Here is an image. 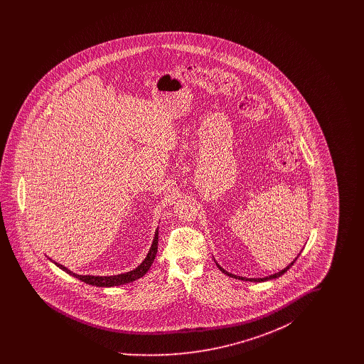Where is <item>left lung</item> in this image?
<instances>
[{
  "mask_svg": "<svg viewBox=\"0 0 364 364\" xmlns=\"http://www.w3.org/2000/svg\"><path fill=\"white\" fill-rule=\"evenodd\" d=\"M297 258H299V257H297ZM297 258H294V262H291V263H289V264H288V266H287V267H285L284 270H281V272H278V273H274V274H272V276H269V277L263 278H244L240 277V276H235V274H230V273H228V272H226V270H224V269H223V267H221V266H220L218 263H217V266H218V269H220V270H221L223 273H225V274H228L229 277L237 278V279H242V281H252V282H262V281H267V279H273V278L281 277V276H282L284 273H287V272H288V270H289V269H291V267L294 266V262H296V259H297Z\"/></svg>",
  "mask_w": 364,
  "mask_h": 364,
  "instance_id": "left-lung-1",
  "label": "left lung"
}]
</instances>
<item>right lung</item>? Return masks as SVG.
<instances>
[{"label": "right lung", "mask_w": 364, "mask_h": 364, "mask_svg": "<svg viewBox=\"0 0 364 364\" xmlns=\"http://www.w3.org/2000/svg\"><path fill=\"white\" fill-rule=\"evenodd\" d=\"M156 250H158V230L156 232V236H154V240L151 244V248L147 254V257L144 258V260L139 264L138 267L135 270H131L128 273H122V274H117V276H82V274H76V273H72L70 270H68L65 266L60 264V263H55V266H58L61 270L67 272L70 276L86 282L88 285H94V287H105V288H109V287H114V285H124V284H128V282H132L138 278L143 277L150 266L153 264V262L156 259Z\"/></svg>", "instance_id": "obj_1"}]
</instances>
